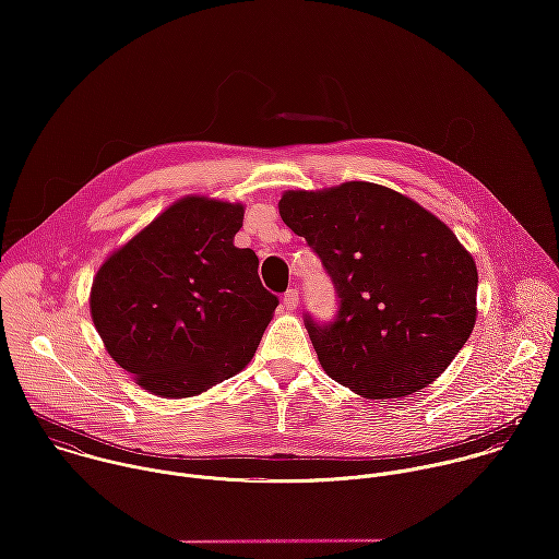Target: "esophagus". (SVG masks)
<instances>
[{
    "label": "esophagus",
    "mask_w": 559,
    "mask_h": 559,
    "mask_svg": "<svg viewBox=\"0 0 559 559\" xmlns=\"http://www.w3.org/2000/svg\"><path fill=\"white\" fill-rule=\"evenodd\" d=\"M298 302H300V296H298V289H287L285 294H283V305L287 307V309H296L298 307Z\"/></svg>",
    "instance_id": "obj_1"
}]
</instances>
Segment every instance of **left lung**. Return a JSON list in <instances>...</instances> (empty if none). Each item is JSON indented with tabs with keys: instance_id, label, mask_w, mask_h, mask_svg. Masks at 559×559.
<instances>
[{
	"instance_id": "8db88e82",
	"label": "left lung",
	"mask_w": 559,
	"mask_h": 559,
	"mask_svg": "<svg viewBox=\"0 0 559 559\" xmlns=\"http://www.w3.org/2000/svg\"><path fill=\"white\" fill-rule=\"evenodd\" d=\"M278 210L338 296L332 321L302 316L328 376L373 401L431 384L475 325L477 270L455 234L416 201L365 181L292 190Z\"/></svg>"
}]
</instances>
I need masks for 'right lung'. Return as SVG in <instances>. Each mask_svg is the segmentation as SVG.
<instances>
[{
    "label": "right lung",
    "instance_id": "obj_1",
    "mask_svg": "<svg viewBox=\"0 0 559 559\" xmlns=\"http://www.w3.org/2000/svg\"><path fill=\"white\" fill-rule=\"evenodd\" d=\"M243 205L188 197L158 214L97 272L93 323L119 367L164 397L241 371L278 298L254 250L236 248Z\"/></svg>",
    "mask_w": 559,
    "mask_h": 559
}]
</instances>
